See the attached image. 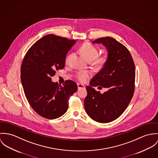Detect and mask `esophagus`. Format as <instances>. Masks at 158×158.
<instances>
[{
    "label": "esophagus",
    "instance_id": "1",
    "mask_svg": "<svg viewBox=\"0 0 158 158\" xmlns=\"http://www.w3.org/2000/svg\"><path fill=\"white\" fill-rule=\"evenodd\" d=\"M77 88L78 89H80V88H85V86L82 84H77Z\"/></svg>",
    "mask_w": 158,
    "mask_h": 158
}]
</instances>
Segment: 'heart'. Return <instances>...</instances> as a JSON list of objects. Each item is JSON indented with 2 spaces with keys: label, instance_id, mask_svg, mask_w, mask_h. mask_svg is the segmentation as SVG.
Returning a JSON list of instances; mask_svg holds the SVG:
<instances>
[{
  "label": "heart",
  "instance_id": "obj_1",
  "mask_svg": "<svg viewBox=\"0 0 158 158\" xmlns=\"http://www.w3.org/2000/svg\"><path fill=\"white\" fill-rule=\"evenodd\" d=\"M81 52L85 57L89 61H93L96 59V63L97 64H102L106 60V56L98 57L99 54V49L89 43H85L81 48ZM73 54H69L67 59L66 62H68L70 59ZM91 73L88 71H79L76 74V78L79 82H85L91 77Z\"/></svg>",
  "mask_w": 158,
  "mask_h": 158
}]
</instances>
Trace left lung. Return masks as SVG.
I'll return each mask as SVG.
<instances>
[{"instance_id": "8db88e82", "label": "left lung", "mask_w": 158, "mask_h": 158, "mask_svg": "<svg viewBox=\"0 0 158 158\" xmlns=\"http://www.w3.org/2000/svg\"><path fill=\"white\" fill-rule=\"evenodd\" d=\"M93 44H102L107 48L108 57L103 68L87 86L84 106L88 115L100 123L118 118L129 105L135 91V66L128 50L116 39L99 38ZM106 87L103 94L93 86Z\"/></svg>"}]
</instances>
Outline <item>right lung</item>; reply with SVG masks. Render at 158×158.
Masks as SVG:
<instances>
[{
  "mask_svg": "<svg viewBox=\"0 0 158 158\" xmlns=\"http://www.w3.org/2000/svg\"><path fill=\"white\" fill-rule=\"evenodd\" d=\"M76 42L48 35L35 42L23 57L20 79L25 95L33 109L44 118L54 119L65 113L70 96L77 89L71 80L62 86L52 81L56 71L64 68L66 54Z\"/></svg>",
  "mask_w": 158,
  "mask_h": 158,
  "instance_id": "right-lung-1",
  "label": "right lung"
}]
</instances>
